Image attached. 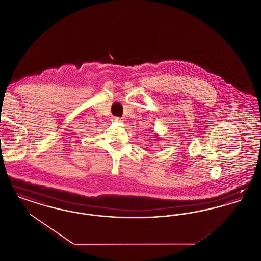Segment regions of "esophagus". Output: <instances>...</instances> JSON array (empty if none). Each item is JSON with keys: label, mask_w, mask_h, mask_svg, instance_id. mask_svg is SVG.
Wrapping results in <instances>:
<instances>
[{"label": "esophagus", "mask_w": 261, "mask_h": 261, "mask_svg": "<svg viewBox=\"0 0 261 261\" xmlns=\"http://www.w3.org/2000/svg\"><path fill=\"white\" fill-rule=\"evenodd\" d=\"M112 121H114V122H122V119L117 117V116H114V117H112Z\"/></svg>", "instance_id": "1"}]
</instances>
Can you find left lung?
Instances as JSON below:
<instances>
[{
	"mask_svg": "<svg viewBox=\"0 0 261 261\" xmlns=\"http://www.w3.org/2000/svg\"><path fill=\"white\" fill-rule=\"evenodd\" d=\"M155 135H156V137H155L156 139H155V140H159V139H160V137H158V134H155Z\"/></svg>",
	"mask_w": 261,
	"mask_h": 261,
	"instance_id": "1",
	"label": "left lung"
}]
</instances>
